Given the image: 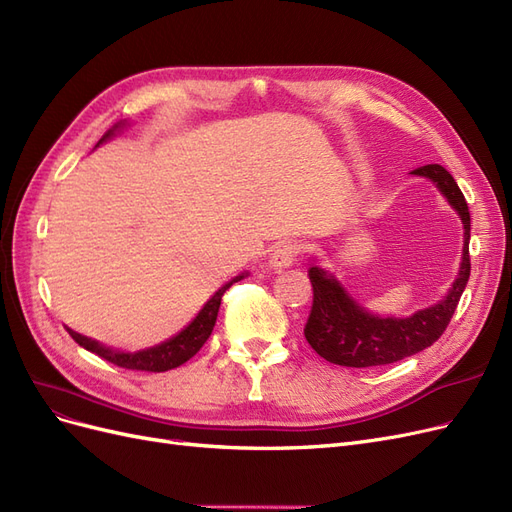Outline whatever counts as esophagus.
<instances>
[{
    "label": "esophagus",
    "mask_w": 512,
    "mask_h": 512,
    "mask_svg": "<svg viewBox=\"0 0 512 512\" xmlns=\"http://www.w3.org/2000/svg\"><path fill=\"white\" fill-rule=\"evenodd\" d=\"M298 252H301V248H298L296 243L279 245V248L271 254V260H269L271 267L273 269H290L294 260H296V256H298Z\"/></svg>",
    "instance_id": "esophagus-1"
}]
</instances>
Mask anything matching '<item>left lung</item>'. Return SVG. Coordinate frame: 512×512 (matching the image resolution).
Here are the masks:
<instances>
[{
  "label": "left lung",
  "mask_w": 512,
  "mask_h": 512,
  "mask_svg": "<svg viewBox=\"0 0 512 512\" xmlns=\"http://www.w3.org/2000/svg\"><path fill=\"white\" fill-rule=\"evenodd\" d=\"M411 175L430 180L455 209V214L460 216L464 224L460 271H457L451 288L438 303L407 317H394L370 313L347 292L337 275L313 264L309 269L313 307L305 326V337L317 354L332 364L351 368L381 366L424 351L445 332L468 284L470 211L460 186L455 184L451 173L440 165L417 167L411 171Z\"/></svg>",
  "instance_id": "obj_1"
}]
</instances>
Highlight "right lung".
<instances>
[{"label": "right lung", "mask_w": 512, "mask_h": 512, "mask_svg": "<svg viewBox=\"0 0 512 512\" xmlns=\"http://www.w3.org/2000/svg\"><path fill=\"white\" fill-rule=\"evenodd\" d=\"M129 125L127 120L118 122V125H114L108 133H105L99 144H105L110 142V139L120 133L122 129H125ZM95 146V148H97ZM250 273L243 271L239 273L237 277H233L231 281H226V284L222 288L216 290V294L209 298V301L201 307V311L192 317V322L188 326H184L178 334H173L171 339L158 343V345H152V347H146V349H139V351H122V349H116V347H110L105 343H99L95 339H88L84 337V334H78L76 330L67 328V332L72 334V339L88 349L93 351V354L101 356L103 360H108L116 366H122V368H131V370H150V373H165V370H171V368H178L182 366L184 362H188L192 356L197 354V351L203 347V343L209 339L211 330H214L216 326V317H218V309H220V301H222V294L231 288L235 281L248 277Z\"/></svg>", "instance_id": "obj_1"}]
</instances>
